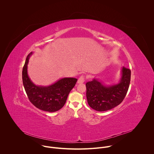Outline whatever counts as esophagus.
<instances>
[{"label": "esophagus", "mask_w": 154, "mask_h": 154, "mask_svg": "<svg viewBox=\"0 0 154 154\" xmlns=\"http://www.w3.org/2000/svg\"><path fill=\"white\" fill-rule=\"evenodd\" d=\"M84 81H85L84 76H80V78L78 79L77 83H78V84H82V83L84 82Z\"/></svg>", "instance_id": "1"}]
</instances>
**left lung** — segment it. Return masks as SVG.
<instances>
[{
  "label": "left lung",
  "mask_w": 154,
  "mask_h": 154,
  "mask_svg": "<svg viewBox=\"0 0 154 154\" xmlns=\"http://www.w3.org/2000/svg\"><path fill=\"white\" fill-rule=\"evenodd\" d=\"M121 75L117 84L105 85L96 78L86 84L87 102L92 109L100 112L106 111L122 102L129 88L131 70L123 67Z\"/></svg>",
  "instance_id": "obj_1"
}]
</instances>
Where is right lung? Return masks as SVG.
<instances>
[{
	"label": "right lung",
	"instance_id": "add662e5",
	"mask_svg": "<svg viewBox=\"0 0 154 154\" xmlns=\"http://www.w3.org/2000/svg\"><path fill=\"white\" fill-rule=\"evenodd\" d=\"M31 52L27 57L23 68V83L29 100L39 109L53 112L61 109L67 100L70 91L75 87L77 79L63 78L48 86L36 85L29 78L27 65Z\"/></svg>",
	"mask_w": 154,
	"mask_h": 154
}]
</instances>
